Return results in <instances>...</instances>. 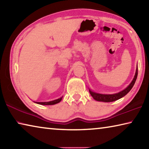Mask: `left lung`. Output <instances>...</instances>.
Returning a JSON list of instances; mask_svg holds the SVG:
<instances>
[{
	"instance_id": "left-lung-1",
	"label": "left lung",
	"mask_w": 149,
	"mask_h": 149,
	"mask_svg": "<svg viewBox=\"0 0 149 149\" xmlns=\"http://www.w3.org/2000/svg\"><path fill=\"white\" fill-rule=\"evenodd\" d=\"M137 74H138V68L137 66V68H136V72L135 76L133 77L132 81L131 82V84L128 85V86L125 88L124 90L118 93H115V94H101V93H98L96 92H93L92 91L89 90L91 95L92 96L93 99L95 100H97V101H102V102H113L115 101V100H117L118 99H121L123 97H124L129 93L131 89H132V87L134 85L135 81L137 79Z\"/></svg>"
}]
</instances>
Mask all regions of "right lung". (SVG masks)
Wrapping results in <instances>:
<instances>
[{
  "mask_svg": "<svg viewBox=\"0 0 149 149\" xmlns=\"http://www.w3.org/2000/svg\"><path fill=\"white\" fill-rule=\"evenodd\" d=\"M62 97H60L59 99L54 100H51V101H48V102H35V103H37L39 104H42V105H53L55 104H57V103L60 102L61 101V100L62 99Z\"/></svg>",
  "mask_w": 149,
  "mask_h": 149,
  "instance_id": "right-lung-1",
  "label": "right lung"
}]
</instances>
